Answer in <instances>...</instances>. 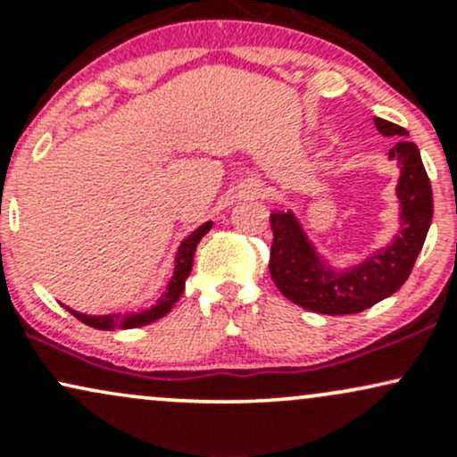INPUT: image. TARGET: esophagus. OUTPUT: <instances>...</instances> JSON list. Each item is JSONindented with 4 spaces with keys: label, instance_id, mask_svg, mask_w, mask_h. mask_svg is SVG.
<instances>
[{
    "label": "esophagus",
    "instance_id": "esophagus-1",
    "mask_svg": "<svg viewBox=\"0 0 457 457\" xmlns=\"http://www.w3.org/2000/svg\"><path fill=\"white\" fill-rule=\"evenodd\" d=\"M266 195V187L260 180H249L240 188V197L243 199H260Z\"/></svg>",
    "mask_w": 457,
    "mask_h": 457
}]
</instances>
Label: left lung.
Here are the masks:
<instances>
[{"mask_svg":"<svg viewBox=\"0 0 457 457\" xmlns=\"http://www.w3.org/2000/svg\"><path fill=\"white\" fill-rule=\"evenodd\" d=\"M374 124L385 137H402L389 150V159L400 165L395 188L400 229L389 245L367 255L361 264L333 269L318 253L295 212L270 214V277L283 296L309 312L348 316L376 305L400 290L426 243L434 202L419 148L406 139V129L382 118H374Z\"/></svg>","mask_w":457,"mask_h":457,"instance_id":"obj_1","label":"left lung"}]
</instances>
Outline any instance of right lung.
<instances>
[{"instance_id": "1", "label": "right lung", "mask_w": 457, "mask_h": 457, "mask_svg": "<svg viewBox=\"0 0 457 457\" xmlns=\"http://www.w3.org/2000/svg\"><path fill=\"white\" fill-rule=\"evenodd\" d=\"M212 221H206L204 225H199L195 232H191L182 240L180 246H178V253L174 260V275H171L170 283H167L165 292H162L156 305H152L148 309H141V312H130V313H104V316H90V313H81L75 312V309L66 307L68 312L72 313L77 320H81L83 324L87 327H94L98 330H113V328H137V327H145V324L154 322L165 316V313L171 312V307L176 305L178 298L182 296L185 292V281L188 277V272L193 269V255H195L197 243L204 238L208 232H211Z\"/></svg>"}]
</instances>
